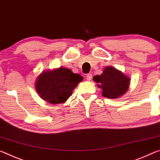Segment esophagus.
<instances>
[{
  "mask_svg": "<svg viewBox=\"0 0 160 160\" xmlns=\"http://www.w3.org/2000/svg\"><path fill=\"white\" fill-rule=\"evenodd\" d=\"M91 78H92V74H90V73L86 75V79H87V81H91Z\"/></svg>",
  "mask_w": 160,
  "mask_h": 160,
  "instance_id": "obj_1",
  "label": "esophagus"
}]
</instances>
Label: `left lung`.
Returning a JSON list of instances; mask_svg holds the SVG:
<instances>
[{
  "label": "left lung",
  "instance_id": "obj_1",
  "mask_svg": "<svg viewBox=\"0 0 160 160\" xmlns=\"http://www.w3.org/2000/svg\"><path fill=\"white\" fill-rule=\"evenodd\" d=\"M93 79L102 89V95L108 98H118L127 92L130 84V78L115 67H105L103 73L94 76Z\"/></svg>",
  "mask_w": 160,
  "mask_h": 160
}]
</instances>
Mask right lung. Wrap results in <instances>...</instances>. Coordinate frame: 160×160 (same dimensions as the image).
Returning a JSON list of instances; mask_svg holds the SVG:
<instances>
[{"label":"right lung","mask_w":160,"mask_h":160,"mask_svg":"<svg viewBox=\"0 0 160 160\" xmlns=\"http://www.w3.org/2000/svg\"><path fill=\"white\" fill-rule=\"evenodd\" d=\"M82 80L81 75L60 67L43 71L36 78L35 90L44 101L54 105L62 103L72 95L73 91Z\"/></svg>","instance_id":"right-lung-1"}]
</instances>
